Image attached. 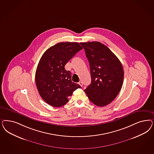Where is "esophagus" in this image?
Listing matches in <instances>:
<instances>
[{"mask_svg":"<svg viewBox=\"0 0 154 154\" xmlns=\"http://www.w3.org/2000/svg\"><path fill=\"white\" fill-rule=\"evenodd\" d=\"M79 85L81 87H82V86H83V83H82V82H79Z\"/></svg>","mask_w":154,"mask_h":154,"instance_id":"34e87169","label":"esophagus"}]
</instances>
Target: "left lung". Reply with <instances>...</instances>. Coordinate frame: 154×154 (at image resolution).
Listing matches in <instances>:
<instances>
[{
	"mask_svg": "<svg viewBox=\"0 0 154 154\" xmlns=\"http://www.w3.org/2000/svg\"><path fill=\"white\" fill-rule=\"evenodd\" d=\"M89 62L91 83L85 92L99 106L110 104L117 97L124 82V69L116 55L99 42L80 43Z\"/></svg>",
	"mask_w": 154,
	"mask_h": 154,
	"instance_id": "1",
	"label": "left lung"
}]
</instances>
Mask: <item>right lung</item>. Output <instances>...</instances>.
<instances>
[{
    "instance_id": "obj_1",
    "label": "right lung",
    "mask_w": 154,
    "mask_h": 154,
    "mask_svg": "<svg viewBox=\"0 0 154 154\" xmlns=\"http://www.w3.org/2000/svg\"><path fill=\"white\" fill-rule=\"evenodd\" d=\"M82 49L78 42H60L41 57L35 72V84L41 97L50 105H64L75 90L81 88L71 81V73L65 66Z\"/></svg>"
}]
</instances>
